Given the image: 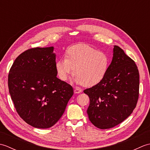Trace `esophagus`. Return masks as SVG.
I'll return each mask as SVG.
<instances>
[{"instance_id":"1","label":"esophagus","mask_w":150,"mask_h":150,"mask_svg":"<svg viewBox=\"0 0 150 150\" xmlns=\"http://www.w3.org/2000/svg\"><path fill=\"white\" fill-rule=\"evenodd\" d=\"M81 91H82V90L79 88H75L74 89V93H80Z\"/></svg>"}]
</instances>
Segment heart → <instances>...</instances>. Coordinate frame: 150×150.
<instances>
[{"label":"heart","instance_id":"heart-1","mask_svg":"<svg viewBox=\"0 0 150 150\" xmlns=\"http://www.w3.org/2000/svg\"><path fill=\"white\" fill-rule=\"evenodd\" d=\"M110 64L109 57L101 51L85 44H77L67 50L66 58L56 62L59 77L66 81L73 72V81L85 86H93L103 81Z\"/></svg>","mask_w":150,"mask_h":150}]
</instances>
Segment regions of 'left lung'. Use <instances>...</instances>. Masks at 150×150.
Instances as JSON below:
<instances>
[{"instance_id": "8db88e82", "label": "left lung", "mask_w": 150, "mask_h": 150, "mask_svg": "<svg viewBox=\"0 0 150 150\" xmlns=\"http://www.w3.org/2000/svg\"><path fill=\"white\" fill-rule=\"evenodd\" d=\"M139 73L135 62L114 46L113 58L103 81L84 93L90 98L89 119L100 129H109L127 119L139 98Z\"/></svg>"}]
</instances>
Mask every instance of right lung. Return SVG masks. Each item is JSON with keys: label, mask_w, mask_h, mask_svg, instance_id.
I'll return each instance as SVG.
<instances>
[{"label": "right lung", "mask_w": 150, "mask_h": 150, "mask_svg": "<svg viewBox=\"0 0 150 150\" xmlns=\"http://www.w3.org/2000/svg\"><path fill=\"white\" fill-rule=\"evenodd\" d=\"M54 47L25 51L8 75L9 92L18 114L36 128L53 126L73 95L71 85L57 77Z\"/></svg>", "instance_id": "obj_1"}]
</instances>
